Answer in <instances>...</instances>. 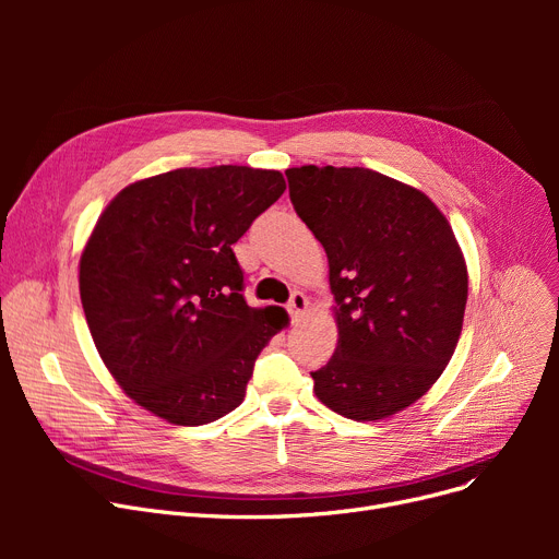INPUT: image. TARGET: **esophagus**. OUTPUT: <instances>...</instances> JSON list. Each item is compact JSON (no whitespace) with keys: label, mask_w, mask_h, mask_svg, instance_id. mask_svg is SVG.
<instances>
[{"label":"esophagus","mask_w":559,"mask_h":559,"mask_svg":"<svg viewBox=\"0 0 559 559\" xmlns=\"http://www.w3.org/2000/svg\"><path fill=\"white\" fill-rule=\"evenodd\" d=\"M308 310V297L304 295V292H295V295L289 297L287 301V312L292 317V321H299Z\"/></svg>","instance_id":"esophagus-1"}]
</instances>
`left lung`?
I'll return each instance as SVG.
<instances>
[{"label":"left lung","mask_w":559,"mask_h":559,"mask_svg":"<svg viewBox=\"0 0 559 559\" xmlns=\"http://www.w3.org/2000/svg\"><path fill=\"white\" fill-rule=\"evenodd\" d=\"M285 176L337 304V348L310 373L314 394L354 421L396 415L442 376L462 333L468 276L453 228L424 192L373 169Z\"/></svg>","instance_id":"1"}]
</instances>
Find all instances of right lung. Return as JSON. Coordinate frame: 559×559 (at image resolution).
Segmentation results:
<instances>
[{
	"label": "right lung",
	"instance_id": "right-lung-1",
	"mask_svg": "<svg viewBox=\"0 0 559 559\" xmlns=\"http://www.w3.org/2000/svg\"><path fill=\"white\" fill-rule=\"evenodd\" d=\"M283 192L276 169L183 167L127 186L97 219L79 262L87 329L156 417L203 426L245 401L287 314L245 301L233 245Z\"/></svg>",
	"mask_w": 559,
	"mask_h": 559
}]
</instances>
